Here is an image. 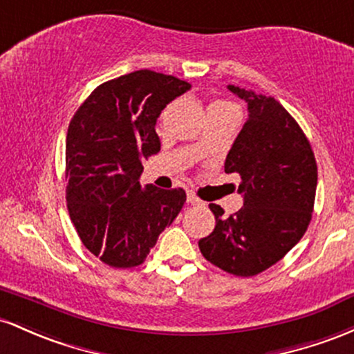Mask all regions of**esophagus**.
<instances>
[{
	"mask_svg": "<svg viewBox=\"0 0 354 354\" xmlns=\"http://www.w3.org/2000/svg\"><path fill=\"white\" fill-rule=\"evenodd\" d=\"M187 202L190 205H204V202H202L201 198H198L196 194H192V192L187 194Z\"/></svg>",
	"mask_w": 354,
	"mask_h": 354,
	"instance_id": "1",
	"label": "esophagus"
}]
</instances>
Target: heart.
I'll return each instance as SVG.
<instances>
[{"instance_id": "heart-1", "label": "heart", "mask_w": 354, "mask_h": 354, "mask_svg": "<svg viewBox=\"0 0 354 354\" xmlns=\"http://www.w3.org/2000/svg\"><path fill=\"white\" fill-rule=\"evenodd\" d=\"M210 105H227V103H225V102H214V103H210Z\"/></svg>"}]
</instances>
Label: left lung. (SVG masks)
I'll return each mask as SVG.
<instances>
[{"mask_svg": "<svg viewBox=\"0 0 354 354\" xmlns=\"http://www.w3.org/2000/svg\"><path fill=\"white\" fill-rule=\"evenodd\" d=\"M248 103V122L225 158L237 174L244 205L225 217L209 204L216 227L198 241L202 256L222 271L251 277L281 261L304 236L315 207L317 165L311 144L272 97L229 85Z\"/></svg>", "mask_w": 354, "mask_h": 354, "instance_id": "8db88e82", "label": "left lung"}]
</instances>
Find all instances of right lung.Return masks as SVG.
Segmentation results:
<instances>
[{"mask_svg":"<svg viewBox=\"0 0 354 354\" xmlns=\"http://www.w3.org/2000/svg\"><path fill=\"white\" fill-rule=\"evenodd\" d=\"M190 88L138 70L102 83L66 133V205L83 245L110 268L140 266L185 202L184 189H142V162L160 150L157 118Z\"/></svg>","mask_w":354,"mask_h":354,"instance_id":"1","label":"right lung"}]
</instances>
